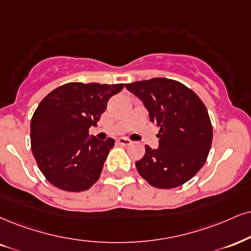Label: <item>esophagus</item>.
Returning a JSON list of instances; mask_svg holds the SVG:
<instances>
[{"label":"esophagus","mask_w":251,"mask_h":251,"mask_svg":"<svg viewBox=\"0 0 251 251\" xmlns=\"http://www.w3.org/2000/svg\"><path fill=\"white\" fill-rule=\"evenodd\" d=\"M117 142H119V144H121V145H130L132 142L129 140V138H126V137H121V138H119V140H117Z\"/></svg>","instance_id":"34e87169"}]
</instances>
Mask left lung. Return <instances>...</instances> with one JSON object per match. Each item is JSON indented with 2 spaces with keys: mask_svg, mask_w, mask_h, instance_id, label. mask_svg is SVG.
Instances as JSON below:
<instances>
[{
  "mask_svg": "<svg viewBox=\"0 0 251 251\" xmlns=\"http://www.w3.org/2000/svg\"><path fill=\"white\" fill-rule=\"evenodd\" d=\"M126 88L143 101L151 122L159 126L158 149L145 145L136 162L142 178L157 188L180 186L197 175L211 150L213 129L203 102L181 82L152 78Z\"/></svg>",
  "mask_w": 251,
  "mask_h": 251,
  "instance_id": "1",
  "label": "left lung"
}]
</instances>
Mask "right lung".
I'll list each match as a JSON object with an SVG mask.
<instances>
[{
  "instance_id": "obj_1",
  "label": "right lung",
  "mask_w": 251,
  "mask_h": 251,
  "mask_svg": "<svg viewBox=\"0 0 251 251\" xmlns=\"http://www.w3.org/2000/svg\"><path fill=\"white\" fill-rule=\"evenodd\" d=\"M123 83L70 82L38 104L31 120V149L45 178L60 190L86 191L100 177L115 141L88 134Z\"/></svg>"
}]
</instances>
